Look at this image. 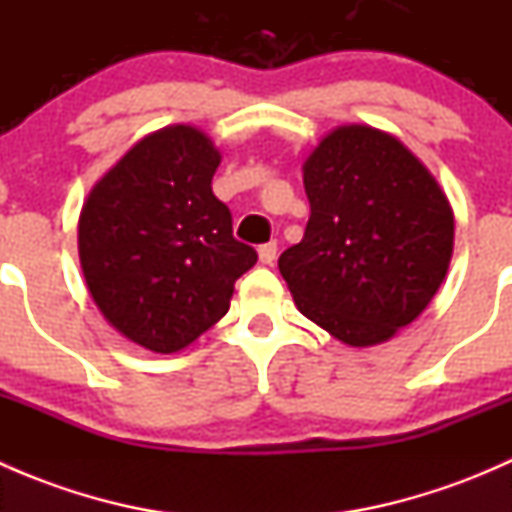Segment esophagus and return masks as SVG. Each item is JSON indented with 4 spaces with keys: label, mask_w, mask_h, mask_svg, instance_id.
<instances>
[{
    "label": "esophagus",
    "mask_w": 512,
    "mask_h": 512,
    "mask_svg": "<svg viewBox=\"0 0 512 512\" xmlns=\"http://www.w3.org/2000/svg\"><path fill=\"white\" fill-rule=\"evenodd\" d=\"M257 255H260L262 265H272V262L277 260V242L272 240V242H267V245H260Z\"/></svg>",
    "instance_id": "34e87169"
}]
</instances>
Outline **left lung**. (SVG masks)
I'll return each instance as SVG.
<instances>
[{
	"mask_svg": "<svg viewBox=\"0 0 512 512\" xmlns=\"http://www.w3.org/2000/svg\"><path fill=\"white\" fill-rule=\"evenodd\" d=\"M309 223L280 255L299 312L349 347L389 342L441 287L453 210L399 138L339 126L304 160Z\"/></svg>",
	"mask_w": 512,
	"mask_h": 512,
	"instance_id": "1",
	"label": "left lung"
}]
</instances>
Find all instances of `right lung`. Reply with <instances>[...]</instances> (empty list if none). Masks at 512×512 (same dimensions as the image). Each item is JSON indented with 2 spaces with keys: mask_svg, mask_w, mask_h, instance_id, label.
<instances>
[{
  "mask_svg": "<svg viewBox=\"0 0 512 512\" xmlns=\"http://www.w3.org/2000/svg\"><path fill=\"white\" fill-rule=\"evenodd\" d=\"M220 151L200 128L141 138L86 198L79 260L96 307L116 332L173 354L230 309L235 280L257 252L232 237L213 195Z\"/></svg>",
  "mask_w": 512,
  "mask_h": 512,
  "instance_id": "add662e5",
  "label": "right lung"
}]
</instances>
